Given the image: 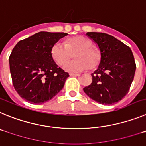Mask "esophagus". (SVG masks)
I'll use <instances>...</instances> for the list:
<instances>
[{
  "label": "esophagus",
  "mask_w": 146,
  "mask_h": 146,
  "mask_svg": "<svg viewBox=\"0 0 146 146\" xmlns=\"http://www.w3.org/2000/svg\"><path fill=\"white\" fill-rule=\"evenodd\" d=\"M69 75H70V76H76V77H79V76L80 75V74H77V73H70V74H69Z\"/></svg>",
  "instance_id": "34e87169"
}]
</instances>
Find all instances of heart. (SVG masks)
Segmentation results:
<instances>
[{
    "instance_id": "obj_1",
    "label": "heart",
    "mask_w": 146,
    "mask_h": 146,
    "mask_svg": "<svg viewBox=\"0 0 146 146\" xmlns=\"http://www.w3.org/2000/svg\"><path fill=\"white\" fill-rule=\"evenodd\" d=\"M75 53L76 60L64 65L68 72H82L86 69H96L101 61V52L93 46L91 39L82 36L67 38L65 44L55 43L51 49V55L55 63L63 66Z\"/></svg>"
}]
</instances>
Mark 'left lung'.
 Segmentation results:
<instances>
[{"label": "left lung", "instance_id": "1", "mask_svg": "<svg viewBox=\"0 0 146 146\" xmlns=\"http://www.w3.org/2000/svg\"><path fill=\"white\" fill-rule=\"evenodd\" d=\"M86 35L97 44L101 61L91 74L92 82L83 91L100 104H115L126 96L133 81L136 69L133 54L128 46L113 36L98 32Z\"/></svg>", "mask_w": 146, "mask_h": 146}]
</instances>
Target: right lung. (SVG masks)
Segmentation results:
<instances>
[{
    "instance_id": "obj_1",
    "label": "right lung",
    "mask_w": 146,
    "mask_h": 146,
    "mask_svg": "<svg viewBox=\"0 0 146 146\" xmlns=\"http://www.w3.org/2000/svg\"><path fill=\"white\" fill-rule=\"evenodd\" d=\"M66 33L41 31L20 41L11 51L9 66L18 94L31 104L49 101L64 88L69 73L55 64L52 46Z\"/></svg>"
}]
</instances>
